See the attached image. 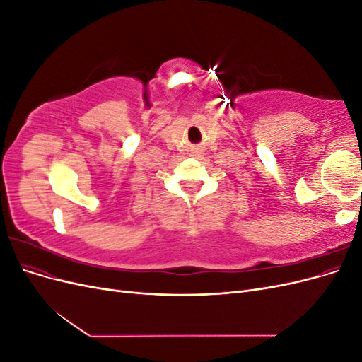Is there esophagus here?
I'll return each mask as SVG.
<instances>
[{
	"mask_svg": "<svg viewBox=\"0 0 362 362\" xmlns=\"http://www.w3.org/2000/svg\"><path fill=\"white\" fill-rule=\"evenodd\" d=\"M199 152H201L199 148H192V149H190V156H198Z\"/></svg>",
	"mask_w": 362,
	"mask_h": 362,
	"instance_id": "obj_1",
	"label": "esophagus"
}]
</instances>
